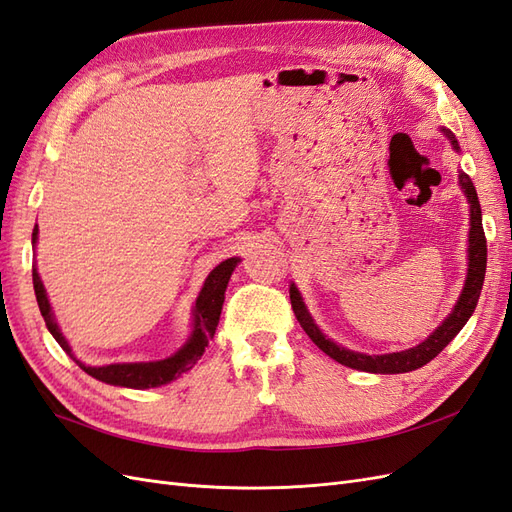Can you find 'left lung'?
<instances>
[{
    "label": "left lung",
    "mask_w": 512,
    "mask_h": 512,
    "mask_svg": "<svg viewBox=\"0 0 512 512\" xmlns=\"http://www.w3.org/2000/svg\"><path fill=\"white\" fill-rule=\"evenodd\" d=\"M442 134L451 141L453 149L459 153V143L451 130L442 128ZM459 185L461 192L466 194L468 205H470V232H468V273H466V282H463L461 294L457 303L453 305L451 314H448L436 329H433L427 339H423L418 346H412L408 350L401 352H389V354H365V352H356L348 350L344 346L335 344L331 337L324 335L320 331L318 324L314 322L312 314L301 297L299 288L290 284V303L294 309V316L301 322L303 331L309 335V339L324 352L329 354L333 361L342 363L346 367L359 369V371H369V374H406V371H414L418 367L427 365L431 359L436 356L453 342V337L463 329V324L470 320L474 314L480 290H483L485 282V269H487V241H485V230H483V211H480V203L476 196V188L472 179L459 170Z\"/></svg>",
    "instance_id": "left-lung-1"
}]
</instances>
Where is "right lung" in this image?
I'll list each match as a JSON object with an SVG mask.
<instances>
[{
    "instance_id": "right-lung-1",
    "label": "right lung",
    "mask_w": 512,
    "mask_h": 512,
    "mask_svg": "<svg viewBox=\"0 0 512 512\" xmlns=\"http://www.w3.org/2000/svg\"><path fill=\"white\" fill-rule=\"evenodd\" d=\"M32 243L36 247L38 243V224L34 226L32 232ZM237 256H232L224 262H220L218 267H215L200 288L196 303L192 307V333L190 337L185 339V344L173 352L166 359L160 361H143V363H111V365H85L79 359H76L72 346L68 344L66 335L61 333L59 324L55 320L53 314V307L49 301V294H46V288L40 280V273L34 267V290H36V301L40 307V314L46 322V329L55 337V342L66 350V354H70L72 359L76 361L85 374H89L91 378H96L100 382L106 384H113V386H126V389H153V386H162L177 380L185 371H190L200 356L205 354V348L209 346L211 337L215 335V329H218V322H220V314H222V305H224V292L228 286V280L232 271L239 265Z\"/></svg>"
}]
</instances>
